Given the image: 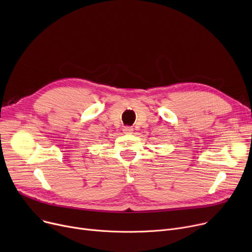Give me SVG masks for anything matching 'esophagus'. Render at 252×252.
<instances>
[{
	"label": "esophagus",
	"mask_w": 252,
	"mask_h": 252,
	"mask_svg": "<svg viewBox=\"0 0 252 252\" xmlns=\"http://www.w3.org/2000/svg\"><path fill=\"white\" fill-rule=\"evenodd\" d=\"M133 130H134V128L131 126H124V128H123V131L125 134H131L133 133Z\"/></svg>",
	"instance_id": "34e87169"
}]
</instances>
